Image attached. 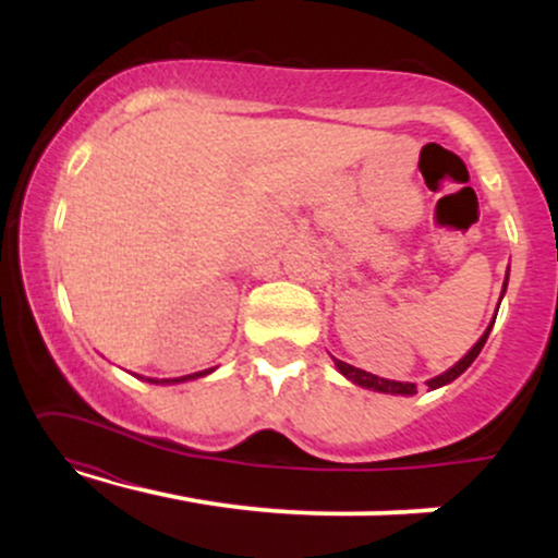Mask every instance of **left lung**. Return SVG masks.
<instances>
[{
  "label": "left lung",
  "mask_w": 558,
  "mask_h": 558,
  "mask_svg": "<svg viewBox=\"0 0 558 558\" xmlns=\"http://www.w3.org/2000/svg\"><path fill=\"white\" fill-rule=\"evenodd\" d=\"M488 336H490V328L483 332V338H480V341H477L475 345H472L470 354H466L464 360H459L457 364H453L451 369H448V373L438 375V377H433V380H427V386H430V388H440V386H446V383L457 380V377L462 375L464 369L470 367V364L477 360V354H480V351H483V345H485V341H488ZM336 364H338V369H341V373H343L345 377H349V380H354L356 386H362V388L380 390V393H403V396L417 393V386H414V383H396V380H386V377L369 375V373H364V369H360V367H351V364H345V362H341V360H336Z\"/></svg>",
  "instance_id": "obj_1"
}]
</instances>
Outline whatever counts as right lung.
<instances>
[{"label":"right lung","instance_id":"1","mask_svg":"<svg viewBox=\"0 0 558 558\" xmlns=\"http://www.w3.org/2000/svg\"><path fill=\"white\" fill-rule=\"evenodd\" d=\"M207 373H213V369H204V373H194V375H185V377H172V380H149V383H181V380H189V377H202V375H207Z\"/></svg>","mask_w":558,"mask_h":558}]
</instances>
